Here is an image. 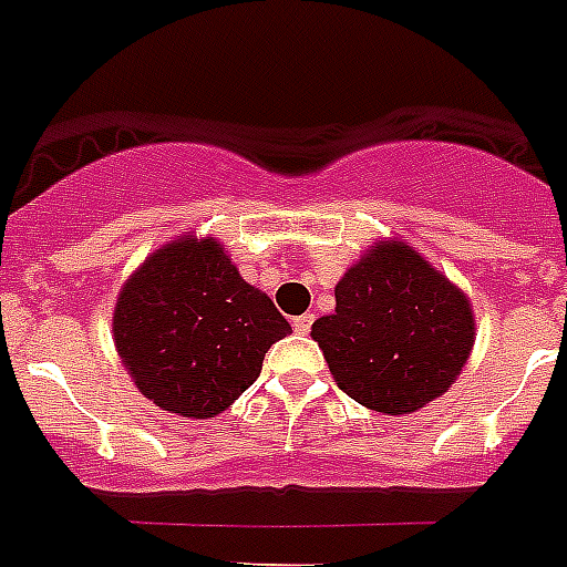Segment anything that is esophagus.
I'll return each instance as SVG.
<instances>
[{"instance_id": "34e87169", "label": "esophagus", "mask_w": 567, "mask_h": 567, "mask_svg": "<svg viewBox=\"0 0 567 567\" xmlns=\"http://www.w3.org/2000/svg\"><path fill=\"white\" fill-rule=\"evenodd\" d=\"M312 315H298V318H292V327L298 334H309V329H312Z\"/></svg>"}]
</instances>
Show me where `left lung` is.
<instances>
[{"instance_id": "left-lung-1", "label": "left lung", "mask_w": 567, "mask_h": 567, "mask_svg": "<svg viewBox=\"0 0 567 567\" xmlns=\"http://www.w3.org/2000/svg\"><path fill=\"white\" fill-rule=\"evenodd\" d=\"M334 383L360 405L412 414L449 392L474 346L471 303L403 240H380L312 323Z\"/></svg>"}]
</instances>
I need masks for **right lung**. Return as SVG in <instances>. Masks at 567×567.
Listing matches in <instances>:
<instances>
[{
	"label": "right lung",
	"mask_w": 567,
	"mask_h": 567,
	"mask_svg": "<svg viewBox=\"0 0 567 567\" xmlns=\"http://www.w3.org/2000/svg\"><path fill=\"white\" fill-rule=\"evenodd\" d=\"M289 332L221 244L195 235L155 249L113 312L115 349L138 392L195 420L229 409L258 380L269 346Z\"/></svg>",
	"instance_id": "1"
}]
</instances>
